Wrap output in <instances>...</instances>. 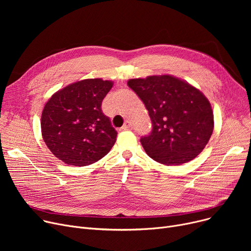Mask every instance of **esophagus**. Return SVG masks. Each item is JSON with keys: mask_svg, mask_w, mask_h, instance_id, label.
Listing matches in <instances>:
<instances>
[{"mask_svg": "<svg viewBox=\"0 0 251 251\" xmlns=\"http://www.w3.org/2000/svg\"><path fill=\"white\" fill-rule=\"evenodd\" d=\"M122 129H124V130H130V129H132V123H131L130 121H126V122L124 123Z\"/></svg>", "mask_w": 251, "mask_h": 251, "instance_id": "1", "label": "esophagus"}]
</instances>
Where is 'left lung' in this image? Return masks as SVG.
Listing matches in <instances>:
<instances>
[{
  "label": "left lung",
  "mask_w": 251,
  "mask_h": 251,
  "mask_svg": "<svg viewBox=\"0 0 251 251\" xmlns=\"http://www.w3.org/2000/svg\"><path fill=\"white\" fill-rule=\"evenodd\" d=\"M127 84L151 117V133L140 142L151 159L181 165L203 151L213 134L214 113L200 89L172 75L130 79Z\"/></svg>",
  "instance_id": "1"
}]
</instances>
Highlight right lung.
<instances>
[{
    "label": "right lung",
    "mask_w": 251,
    "mask_h": 251,
    "mask_svg": "<svg viewBox=\"0 0 251 251\" xmlns=\"http://www.w3.org/2000/svg\"><path fill=\"white\" fill-rule=\"evenodd\" d=\"M113 84L101 78L84 79L58 90L45 104L44 141L65 164L88 166L113 148L117 131L101 112V101Z\"/></svg>",
    "instance_id": "right-lung-1"
}]
</instances>
